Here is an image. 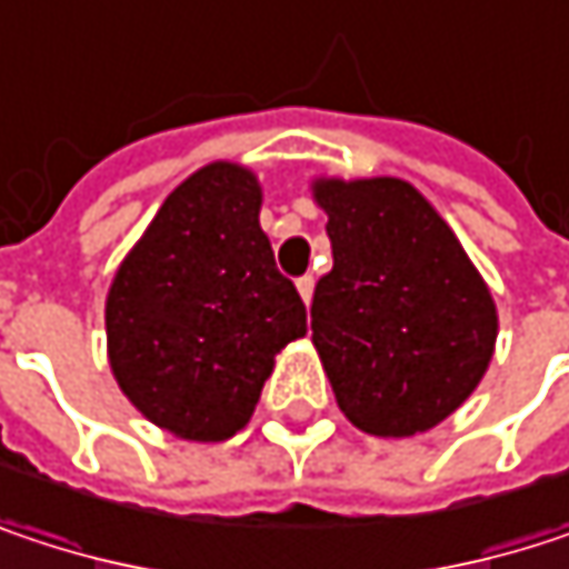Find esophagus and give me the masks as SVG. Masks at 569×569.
I'll return each instance as SVG.
<instances>
[{
  "label": "esophagus",
  "mask_w": 569,
  "mask_h": 569,
  "mask_svg": "<svg viewBox=\"0 0 569 569\" xmlns=\"http://www.w3.org/2000/svg\"><path fill=\"white\" fill-rule=\"evenodd\" d=\"M296 289H299L302 302L309 306V302H312V289H316V280H312V277H299V280H296Z\"/></svg>",
  "instance_id": "1"
}]
</instances>
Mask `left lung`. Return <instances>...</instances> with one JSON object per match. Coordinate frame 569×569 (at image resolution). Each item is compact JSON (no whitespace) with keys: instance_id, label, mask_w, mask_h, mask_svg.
I'll list each match as a JSON object with an SVG mask.
<instances>
[{"instance_id":"8db88e82","label":"left lung","mask_w":569,"mask_h":569,"mask_svg":"<svg viewBox=\"0 0 569 569\" xmlns=\"http://www.w3.org/2000/svg\"><path fill=\"white\" fill-rule=\"evenodd\" d=\"M312 197L332 243L312 292V346L342 415L379 438L435 428L491 366V289L408 180L319 177Z\"/></svg>"}]
</instances>
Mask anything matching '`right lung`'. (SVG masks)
Wrapping results in <instances>:
<instances>
[{
    "label": "right lung",
    "instance_id": "add662e5",
    "mask_svg": "<svg viewBox=\"0 0 569 569\" xmlns=\"http://www.w3.org/2000/svg\"><path fill=\"white\" fill-rule=\"evenodd\" d=\"M257 173H190L118 267L108 362L128 401L187 441H227L253 415L277 352L306 336V306L260 230Z\"/></svg>",
    "mask_w": 569,
    "mask_h": 569
}]
</instances>
